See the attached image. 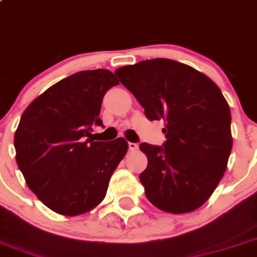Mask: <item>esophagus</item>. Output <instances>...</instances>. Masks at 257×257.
I'll use <instances>...</instances> for the list:
<instances>
[{
  "mask_svg": "<svg viewBox=\"0 0 257 257\" xmlns=\"http://www.w3.org/2000/svg\"><path fill=\"white\" fill-rule=\"evenodd\" d=\"M128 148H129V151L134 152V151H137V149H138V144H137V143H132V142H129V143H128Z\"/></svg>",
  "mask_w": 257,
  "mask_h": 257,
  "instance_id": "esophagus-1",
  "label": "esophagus"
}]
</instances>
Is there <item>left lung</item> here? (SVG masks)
<instances>
[{
  "label": "left lung",
  "instance_id": "1",
  "mask_svg": "<svg viewBox=\"0 0 257 257\" xmlns=\"http://www.w3.org/2000/svg\"><path fill=\"white\" fill-rule=\"evenodd\" d=\"M115 75L149 120L166 124L162 146H139L148 158L139 174L147 198L164 212L197 210L220 183L232 149L230 106L220 88L171 59L144 60Z\"/></svg>",
  "mask_w": 257,
  "mask_h": 257
}]
</instances>
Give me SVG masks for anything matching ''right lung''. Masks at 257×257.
<instances>
[{"instance_id":"add662e5","label":"right lung","mask_w":257,"mask_h":257,"mask_svg":"<svg viewBox=\"0 0 257 257\" xmlns=\"http://www.w3.org/2000/svg\"><path fill=\"white\" fill-rule=\"evenodd\" d=\"M106 69L79 71L35 99L15 133L16 162L29 188L50 210L76 216L104 200L128 151L124 138L94 142L106 91L118 85Z\"/></svg>"}]
</instances>
